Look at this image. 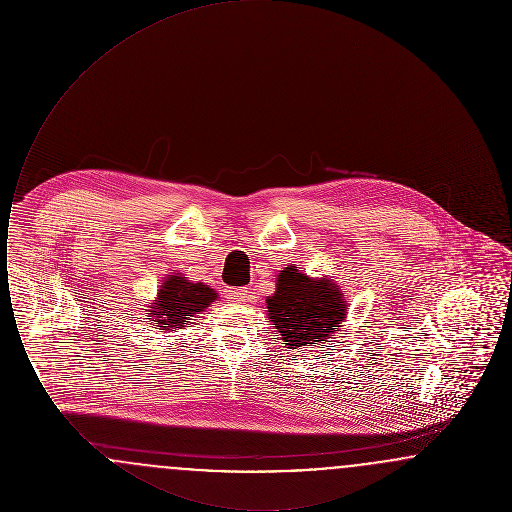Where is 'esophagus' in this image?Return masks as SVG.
I'll return each instance as SVG.
<instances>
[{"label": "esophagus", "instance_id": "1", "mask_svg": "<svg viewBox=\"0 0 512 512\" xmlns=\"http://www.w3.org/2000/svg\"><path fill=\"white\" fill-rule=\"evenodd\" d=\"M249 288H232L230 290V297L228 299H232V301H236V303H244V301H247L249 299Z\"/></svg>", "mask_w": 512, "mask_h": 512}]
</instances>
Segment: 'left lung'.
I'll return each mask as SVG.
<instances>
[{
    "instance_id": "left-lung-1",
    "label": "left lung",
    "mask_w": 512,
    "mask_h": 512,
    "mask_svg": "<svg viewBox=\"0 0 512 512\" xmlns=\"http://www.w3.org/2000/svg\"><path fill=\"white\" fill-rule=\"evenodd\" d=\"M267 315L290 349L324 343L340 330L347 303L340 286L328 278H309L288 265L276 278V292L267 297Z\"/></svg>"
}]
</instances>
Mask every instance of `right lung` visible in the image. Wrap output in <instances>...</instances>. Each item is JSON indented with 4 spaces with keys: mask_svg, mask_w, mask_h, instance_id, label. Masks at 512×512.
Returning <instances> with one entry per match:
<instances>
[{
    "mask_svg": "<svg viewBox=\"0 0 512 512\" xmlns=\"http://www.w3.org/2000/svg\"><path fill=\"white\" fill-rule=\"evenodd\" d=\"M217 299V292L203 282L194 284L182 274H169L157 292L155 303L149 305L147 317H151L149 322H153L159 330L174 332Z\"/></svg>",
    "mask_w": 512,
    "mask_h": 512,
    "instance_id": "add662e5",
    "label": "right lung"
}]
</instances>
